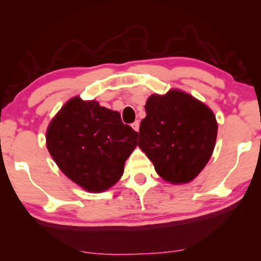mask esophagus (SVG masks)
Instances as JSON below:
<instances>
[{"instance_id":"34e87169","label":"esophagus","mask_w":261,"mask_h":261,"mask_svg":"<svg viewBox=\"0 0 261 261\" xmlns=\"http://www.w3.org/2000/svg\"><path fill=\"white\" fill-rule=\"evenodd\" d=\"M132 128H133L135 132H139V129H140V122H139V121H135V122L132 123Z\"/></svg>"}]
</instances>
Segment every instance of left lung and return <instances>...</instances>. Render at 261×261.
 <instances>
[{"instance_id":"obj_1","label":"left lung","mask_w":261,"mask_h":261,"mask_svg":"<svg viewBox=\"0 0 261 261\" xmlns=\"http://www.w3.org/2000/svg\"><path fill=\"white\" fill-rule=\"evenodd\" d=\"M145 110L139 147L167 183H190L204 169L215 148L217 121L213 110L178 89L151 95Z\"/></svg>"}]
</instances>
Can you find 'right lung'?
<instances>
[{"mask_svg": "<svg viewBox=\"0 0 261 261\" xmlns=\"http://www.w3.org/2000/svg\"><path fill=\"white\" fill-rule=\"evenodd\" d=\"M137 145L138 133L119 112L80 96L62 107L46 130V146L60 171L89 192L112 188Z\"/></svg>", "mask_w": 261, "mask_h": 261, "instance_id": "right-lung-1", "label": "right lung"}]
</instances>
